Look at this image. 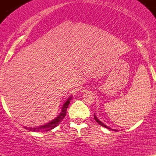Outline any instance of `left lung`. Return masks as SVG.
Here are the masks:
<instances>
[{
    "mask_svg": "<svg viewBox=\"0 0 156 156\" xmlns=\"http://www.w3.org/2000/svg\"><path fill=\"white\" fill-rule=\"evenodd\" d=\"M94 119H95V120H96V122H98V124H99V125H102V126H103V127H105V128H108V129H110V130H114V131H117V130H116V129H112V128H108V126H107V125H104V124H103V122H101V121H100V120H99V119H98V118H97V117H96V116H95V114H94Z\"/></svg>",
    "mask_w": 156,
    "mask_h": 156,
    "instance_id": "obj_1",
    "label": "left lung"
}]
</instances>
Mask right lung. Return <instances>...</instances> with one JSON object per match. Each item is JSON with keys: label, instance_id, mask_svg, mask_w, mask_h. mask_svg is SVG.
<instances>
[{"label": "right lung", "instance_id": "obj_1", "mask_svg": "<svg viewBox=\"0 0 156 156\" xmlns=\"http://www.w3.org/2000/svg\"><path fill=\"white\" fill-rule=\"evenodd\" d=\"M71 98H72V96L69 97V98H68L67 101L64 102V103L62 107V110H61L59 114H58L54 119H53V120L50 122H48L47 124L44 125H42V126L37 127V128H26V127H25V128L30 130V131L34 132L49 131V130L53 129L55 127L58 126V125L60 124V122H62V121L63 120L64 117L66 116V114H67V109L68 108V105H69V103H70Z\"/></svg>", "mask_w": 156, "mask_h": 156}]
</instances>
